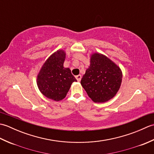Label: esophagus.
<instances>
[{
    "label": "esophagus",
    "instance_id": "esophagus-1",
    "mask_svg": "<svg viewBox=\"0 0 154 154\" xmlns=\"http://www.w3.org/2000/svg\"><path fill=\"white\" fill-rule=\"evenodd\" d=\"M75 78H76V79L77 80V81H79L81 80V75H77L76 77H75Z\"/></svg>",
    "mask_w": 154,
    "mask_h": 154
}]
</instances>
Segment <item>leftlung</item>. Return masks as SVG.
<instances>
[{"mask_svg": "<svg viewBox=\"0 0 154 154\" xmlns=\"http://www.w3.org/2000/svg\"><path fill=\"white\" fill-rule=\"evenodd\" d=\"M122 73L119 66L105 55H91V64L81 84L94 103H104L116 95L122 83Z\"/></svg>", "mask_w": 154, "mask_h": 154, "instance_id": "left-lung-1", "label": "left lung"}]
</instances>
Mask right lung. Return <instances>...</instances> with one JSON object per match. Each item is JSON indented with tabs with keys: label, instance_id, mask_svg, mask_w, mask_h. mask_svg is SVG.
I'll use <instances>...</instances> for the list:
<instances>
[{
	"label": "right lung",
	"instance_id": "right-lung-1",
	"mask_svg": "<svg viewBox=\"0 0 154 154\" xmlns=\"http://www.w3.org/2000/svg\"><path fill=\"white\" fill-rule=\"evenodd\" d=\"M65 59L64 51L55 52L45 62L37 77L40 92L55 101L63 99L71 84L77 81L69 69L63 67Z\"/></svg>",
	"mask_w": 154,
	"mask_h": 154
}]
</instances>
